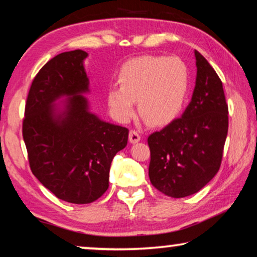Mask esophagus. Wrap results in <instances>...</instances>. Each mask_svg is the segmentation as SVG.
Returning a JSON list of instances; mask_svg holds the SVG:
<instances>
[{
	"instance_id": "esophagus-1",
	"label": "esophagus",
	"mask_w": 257,
	"mask_h": 257,
	"mask_svg": "<svg viewBox=\"0 0 257 257\" xmlns=\"http://www.w3.org/2000/svg\"><path fill=\"white\" fill-rule=\"evenodd\" d=\"M128 139H130V143H131V144H136V143L141 142V135H139L137 131H135V130H131V131H130Z\"/></svg>"
}]
</instances>
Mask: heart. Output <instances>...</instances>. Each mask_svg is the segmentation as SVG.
<instances>
[{
    "label": "heart",
    "instance_id": "b5f03b06",
    "mask_svg": "<svg viewBox=\"0 0 257 257\" xmlns=\"http://www.w3.org/2000/svg\"><path fill=\"white\" fill-rule=\"evenodd\" d=\"M119 86L107 92V104L118 121L127 122L136 114V101L142 115L153 125H166L184 107L190 88V72L178 56L143 55L122 65Z\"/></svg>",
    "mask_w": 257,
    "mask_h": 257
}]
</instances>
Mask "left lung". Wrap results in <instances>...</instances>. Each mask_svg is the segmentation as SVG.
<instances>
[{
    "label": "left lung",
    "instance_id": "left-lung-1",
    "mask_svg": "<svg viewBox=\"0 0 257 257\" xmlns=\"http://www.w3.org/2000/svg\"><path fill=\"white\" fill-rule=\"evenodd\" d=\"M196 85L181 118L148 138L149 177L163 194L182 198L198 192L221 166L228 135V105L221 79L195 51Z\"/></svg>",
    "mask_w": 257,
    "mask_h": 257
}]
</instances>
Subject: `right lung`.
Masks as SVG:
<instances>
[{
    "instance_id": "add662e5",
    "label": "right lung",
    "mask_w": 257,
    "mask_h": 257,
    "mask_svg": "<svg viewBox=\"0 0 257 257\" xmlns=\"http://www.w3.org/2000/svg\"><path fill=\"white\" fill-rule=\"evenodd\" d=\"M81 49L46 63L33 80L22 135L33 175L56 197L87 204L108 189L112 159L127 145L128 130L89 111V79ZM60 104H59L58 102Z\"/></svg>"
}]
</instances>
